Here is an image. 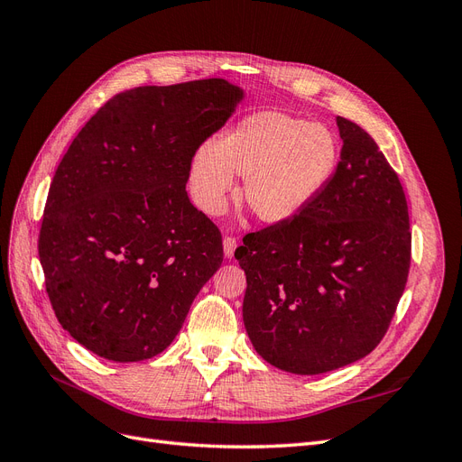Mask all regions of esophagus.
<instances>
[{"label":"esophagus","instance_id":"1","mask_svg":"<svg viewBox=\"0 0 462 462\" xmlns=\"http://www.w3.org/2000/svg\"><path fill=\"white\" fill-rule=\"evenodd\" d=\"M235 248H236L235 236H226V239H223V254H226V258H233Z\"/></svg>","mask_w":462,"mask_h":462}]
</instances>
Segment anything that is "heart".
I'll use <instances>...</instances> for the list:
<instances>
[{
	"mask_svg": "<svg viewBox=\"0 0 462 462\" xmlns=\"http://www.w3.org/2000/svg\"><path fill=\"white\" fill-rule=\"evenodd\" d=\"M341 160V144L326 125L285 111L250 114L194 152L192 199L208 216L226 212L235 175L245 177L243 200L268 226H285L324 194Z\"/></svg>",
	"mask_w": 462,
	"mask_h": 462,
	"instance_id": "heart-1",
	"label": "heart"
}]
</instances>
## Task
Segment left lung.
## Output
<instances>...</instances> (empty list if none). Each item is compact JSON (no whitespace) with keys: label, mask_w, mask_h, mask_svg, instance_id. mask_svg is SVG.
<instances>
[{"label":"left lung","mask_w":462,"mask_h":462,"mask_svg":"<svg viewBox=\"0 0 462 462\" xmlns=\"http://www.w3.org/2000/svg\"><path fill=\"white\" fill-rule=\"evenodd\" d=\"M339 167L324 194L285 226L248 233L243 319L256 353L299 375L365 358L383 339L411 268L401 180L356 123L337 117Z\"/></svg>","instance_id":"1"}]
</instances>
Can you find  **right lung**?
Segmentation results:
<instances>
[{"label": "right lung", "instance_id": "add662e5", "mask_svg": "<svg viewBox=\"0 0 462 462\" xmlns=\"http://www.w3.org/2000/svg\"><path fill=\"white\" fill-rule=\"evenodd\" d=\"M245 97L226 79L138 87L80 129L50 185L38 254L63 329L94 355L138 362L171 345L223 262L194 208V152Z\"/></svg>", "mask_w": 462, "mask_h": 462}]
</instances>
